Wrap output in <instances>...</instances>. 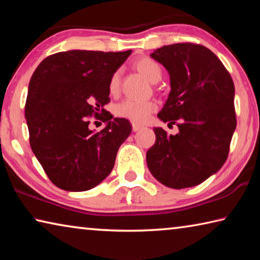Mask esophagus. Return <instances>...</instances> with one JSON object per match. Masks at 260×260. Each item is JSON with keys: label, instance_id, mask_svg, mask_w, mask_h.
<instances>
[{"label": "esophagus", "instance_id": "obj_1", "mask_svg": "<svg viewBox=\"0 0 260 260\" xmlns=\"http://www.w3.org/2000/svg\"><path fill=\"white\" fill-rule=\"evenodd\" d=\"M132 128H133L134 132H138L140 128H142V126L138 125V124H133V125H132Z\"/></svg>", "mask_w": 260, "mask_h": 260}]
</instances>
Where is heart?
<instances>
[{
  "label": "heart",
  "mask_w": 260,
  "mask_h": 260,
  "mask_svg": "<svg viewBox=\"0 0 260 260\" xmlns=\"http://www.w3.org/2000/svg\"><path fill=\"white\" fill-rule=\"evenodd\" d=\"M135 68L143 77L151 82H157L161 77V69L156 60L150 57H140L135 60ZM119 88V72H114L109 81V91L114 94ZM156 110V104L152 101H138L127 99L116 105L114 114L119 118L136 122H143Z\"/></svg>",
  "instance_id": "obj_1"
}]
</instances>
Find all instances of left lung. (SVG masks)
<instances>
[{
  "mask_svg": "<svg viewBox=\"0 0 260 260\" xmlns=\"http://www.w3.org/2000/svg\"><path fill=\"white\" fill-rule=\"evenodd\" d=\"M151 57L170 73L171 93L158 117L179 133L153 128L156 142L147 152L151 174L166 187L197 186L221 169L236 128L235 87L217 56L197 43L156 49Z\"/></svg>",
  "mask_w": 260,
  "mask_h": 260,
  "instance_id": "left-lung-1",
  "label": "left lung"
}]
</instances>
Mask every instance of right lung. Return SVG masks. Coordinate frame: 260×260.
<instances>
[{"label": "right lung", "instance_id": "right-lung-1", "mask_svg": "<svg viewBox=\"0 0 260 260\" xmlns=\"http://www.w3.org/2000/svg\"><path fill=\"white\" fill-rule=\"evenodd\" d=\"M131 52L60 51L43 59L30 78L25 104L29 144L58 188L85 191L112 171L132 126L125 118L112 119L104 105L110 79ZM89 116L107 126L90 131Z\"/></svg>", "mask_w": 260, "mask_h": 260}]
</instances>
